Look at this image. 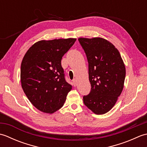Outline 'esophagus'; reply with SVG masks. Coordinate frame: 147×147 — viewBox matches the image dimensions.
I'll use <instances>...</instances> for the list:
<instances>
[{
  "label": "esophagus",
  "instance_id": "1",
  "mask_svg": "<svg viewBox=\"0 0 147 147\" xmlns=\"http://www.w3.org/2000/svg\"><path fill=\"white\" fill-rule=\"evenodd\" d=\"M73 85L74 86H76L77 85V80L76 78H74L73 80Z\"/></svg>",
  "mask_w": 147,
  "mask_h": 147
}]
</instances>
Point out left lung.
<instances>
[{
    "label": "left lung",
    "mask_w": 147,
    "mask_h": 147,
    "mask_svg": "<svg viewBox=\"0 0 147 147\" xmlns=\"http://www.w3.org/2000/svg\"><path fill=\"white\" fill-rule=\"evenodd\" d=\"M88 62L91 92L83 102L93 113L100 115L111 111L124 88L125 65L115 46L107 40L94 37L79 38Z\"/></svg>",
    "instance_id": "obj_1"
}]
</instances>
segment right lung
<instances>
[{"mask_svg":"<svg viewBox=\"0 0 147 147\" xmlns=\"http://www.w3.org/2000/svg\"><path fill=\"white\" fill-rule=\"evenodd\" d=\"M76 40H40L24 55L21 65V86L39 111L53 114L63 106L72 86L65 80L61 59Z\"/></svg>","mask_w":147,"mask_h":147,"instance_id":"right-lung-1","label":"right lung"}]
</instances>
